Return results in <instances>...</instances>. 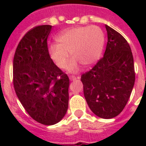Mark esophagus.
<instances>
[{
    "label": "esophagus",
    "mask_w": 146,
    "mask_h": 146,
    "mask_svg": "<svg viewBox=\"0 0 146 146\" xmlns=\"http://www.w3.org/2000/svg\"><path fill=\"white\" fill-rule=\"evenodd\" d=\"M77 79V78L76 77V76H70V80H71V81H74V80H76Z\"/></svg>",
    "instance_id": "34e87169"
}]
</instances>
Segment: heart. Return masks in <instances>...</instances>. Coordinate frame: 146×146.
Listing matches in <instances>:
<instances>
[{
	"mask_svg": "<svg viewBox=\"0 0 146 146\" xmlns=\"http://www.w3.org/2000/svg\"><path fill=\"white\" fill-rule=\"evenodd\" d=\"M57 44L49 48V55L60 69H65L70 54L73 57L68 70L76 72L80 64L86 67L95 65L102 57L105 37L104 32L96 26H86L68 29L56 38Z\"/></svg>",
	"mask_w": 146,
	"mask_h": 146,
	"instance_id": "heart-1",
	"label": "heart"
}]
</instances>
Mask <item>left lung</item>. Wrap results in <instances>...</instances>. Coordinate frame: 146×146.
<instances>
[{"mask_svg":"<svg viewBox=\"0 0 146 146\" xmlns=\"http://www.w3.org/2000/svg\"><path fill=\"white\" fill-rule=\"evenodd\" d=\"M108 43L104 57L93 68L83 73L85 98L96 115L104 119L115 117L123 110L135 83L131 48L117 31L105 25Z\"/></svg>","mask_w":146,"mask_h":146,"instance_id":"left-lung-1","label":"left lung"}]
</instances>
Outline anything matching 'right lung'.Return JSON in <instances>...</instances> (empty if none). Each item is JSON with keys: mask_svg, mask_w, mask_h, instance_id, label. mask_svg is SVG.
Instances as JSON below:
<instances>
[{"mask_svg": "<svg viewBox=\"0 0 146 146\" xmlns=\"http://www.w3.org/2000/svg\"><path fill=\"white\" fill-rule=\"evenodd\" d=\"M50 25L38 26L24 35L13 57V86L26 112L37 122L54 125L68 108L70 80L50 57Z\"/></svg>", "mask_w": 146, "mask_h": 146, "instance_id": "right-lung-1", "label": "right lung"}]
</instances>
